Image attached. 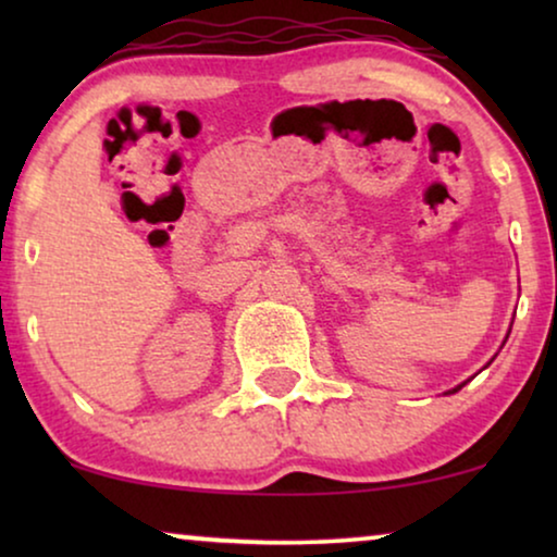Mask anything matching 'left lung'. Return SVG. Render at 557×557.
<instances>
[{
	"instance_id": "8db88e82",
	"label": "left lung",
	"mask_w": 557,
	"mask_h": 557,
	"mask_svg": "<svg viewBox=\"0 0 557 557\" xmlns=\"http://www.w3.org/2000/svg\"><path fill=\"white\" fill-rule=\"evenodd\" d=\"M507 337H509V334H507ZM492 360H494V357H492ZM492 360H490V362H492ZM490 362H486V364H490ZM486 364H484V368H486ZM467 383H469V380H467ZM467 383H461V385H456V387H451V391H448L446 395H451V393H459V391H461V387H463V385H467Z\"/></svg>"
}]
</instances>
